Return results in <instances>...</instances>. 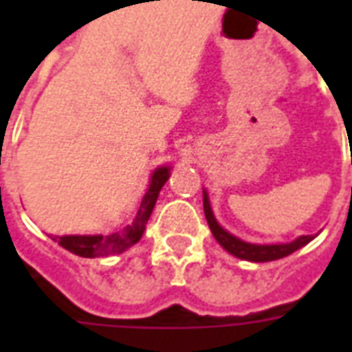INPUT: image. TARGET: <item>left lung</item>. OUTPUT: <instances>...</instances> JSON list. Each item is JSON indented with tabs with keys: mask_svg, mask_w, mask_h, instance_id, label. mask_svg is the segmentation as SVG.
Segmentation results:
<instances>
[{
	"mask_svg": "<svg viewBox=\"0 0 352 352\" xmlns=\"http://www.w3.org/2000/svg\"><path fill=\"white\" fill-rule=\"evenodd\" d=\"M203 204L204 215H206V221H208L210 230L214 234L215 241H217L226 252H230L232 256L239 257V259H245V261H276V259L290 256L292 252L300 250L301 246H305L307 243H311V241L316 237V235H300V237L292 241V243H281V245H254V243H245V241H241L239 237L232 235L230 232H226L225 228L215 221L206 190L203 192Z\"/></svg>",
	"mask_w": 352,
	"mask_h": 352,
	"instance_id": "1",
	"label": "left lung"
}]
</instances>
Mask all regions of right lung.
Returning a JSON list of instances; mask_svg holds the SVG:
<instances>
[{
	"label": "right lung",
	"mask_w": 352,
	"mask_h": 352,
	"mask_svg": "<svg viewBox=\"0 0 352 352\" xmlns=\"http://www.w3.org/2000/svg\"><path fill=\"white\" fill-rule=\"evenodd\" d=\"M168 179H170L168 166H160L153 171L148 192L144 195L135 219L131 225H127L120 232H115L111 235H54L52 239L58 241V245L63 246L65 250L73 252L80 257L111 256V254H120V252L127 250L142 237L149 215L153 212L157 197H159V192Z\"/></svg>",
	"instance_id": "1"
}]
</instances>
